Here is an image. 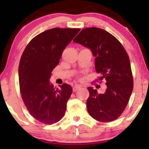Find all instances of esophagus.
<instances>
[{"label": "esophagus", "instance_id": "esophagus-1", "mask_svg": "<svg viewBox=\"0 0 149 149\" xmlns=\"http://www.w3.org/2000/svg\"><path fill=\"white\" fill-rule=\"evenodd\" d=\"M81 87H80V86H79V85H75L74 86H73V91H78V89H80Z\"/></svg>", "mask_w": 149, "mask_h": 149}]
</instances>
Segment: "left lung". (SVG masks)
<instances>
[{
  "label": "left lung",
  "instance_id": "left-lung-1",
  "mask_svg": "<svg viewBox=\"0 0 149 149\" xmlns=\"http://www.w3.org/2000/svg\"><path fill=\"white\" fill-rule=\"evenodd\" d=\"M89 48L95 56V71L99 80L106 81L104 93L88 87L87 111L100 122H112L121 116L131 97L133 79L129 57L116 37L97 27L84 28L73 40Z\"/></svg>",
  "mask_w": 149,
  "mask_h": 149
}]
</instances>
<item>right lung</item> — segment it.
Instances as JSON below:
<instances>
[{
    "mask_svg": "<svg viewBox=\"0 0 149 149\" xmlns=\"http://www.w3.org/2000/svg\"><path fill=\"white\" fill-rule=\"evenodd\" d=\"M80 29L53 28L35 36L28 43L18 67L20 91L30 114L38 121L52 125L65 113L72 88L64 83L54 87L49 79L62 54Z\"/></svg>",
    "mask_w": 149,
    "mask_h": 149,
    "instance_id": "right-lung-1",
    "label": "right lung"
}]
</instances>
